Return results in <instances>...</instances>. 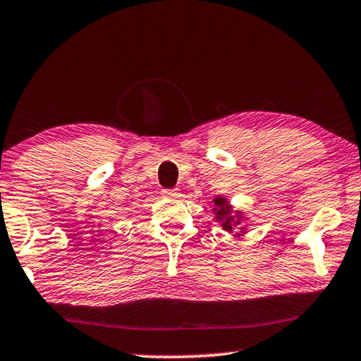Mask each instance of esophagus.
I'll return each instance as SVG.
<instances>
[{
	"label": "esophagus",
	"mask_w": 361,
	"mask_h": 361,
	"mask_svg": "<svg viewBox=\"0 0 361 361\" xmlns=\"http://www.w3.org/2000/svg\"><path fill=\"white\" fill-rule=\"evenodd\" d=\"M162 195L167 199H176V197H180V189H175V188L162 189Z\"/></svg>",
	"instance_id": "1"
}]
</instances>
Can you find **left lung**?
<instances>
[{
  "label": "left lung",
  "instance_id": "8db88e82",
  "mask_svg": "<svg viewBox=\"0 0 361 361\" xmlns=\"http://www.w3.org/2000/svg\"><path fill=\"white\" fill-rule=\"evenodd\" d=\"M215 204H216V218L218 219H223V226L226 229H231V223H232V219L234 218H229V207H228V204H226V200H223V199H215Z\"/></svg>",
  "mask_w": 361,
  "mask_h": 361
}]
</instances>
